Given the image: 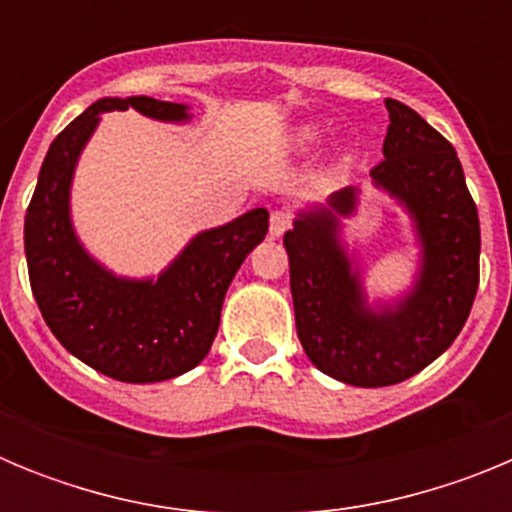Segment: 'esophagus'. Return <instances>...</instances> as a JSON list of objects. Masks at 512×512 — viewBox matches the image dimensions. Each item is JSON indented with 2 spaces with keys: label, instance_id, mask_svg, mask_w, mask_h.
<instances>
[{
  "label": "esophagus",
  "instance_id": "34e87169",
  "mask_svg": "<svg viewBox=\"0 0 512 512\" xmlns=\"http://www.w3.org/2000/svg\"><path fill=\"white\" fill-rule=\"evenodd\" d=\"M289 225H292V215L287 210H274L269 217V235L271 238H282Z\"/></svg>",
  "mask_w": 512,
  "mask_h": 512
}]
</instances>
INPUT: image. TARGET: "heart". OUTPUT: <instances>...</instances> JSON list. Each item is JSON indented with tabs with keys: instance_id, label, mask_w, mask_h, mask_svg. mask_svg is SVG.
I'll return each mask as SVG.
<instances>
[{
	"instance_id": "obj_1",
	"label": "heart",
	"mask_w": 512,
	"mask_h": 512,
	"mask_svg": "<svg viewBox=\"0 0 512 512\" xmlns=\"http://www.w3.org/2000/svg\"><path fill=\"white\" fill-rule=\"evenodd\" d=\"M320 140V130L315 125H300L295 133L289 135V148L295 153H307L310 148L318 146Z\"/></svg>"
}]
</instances>
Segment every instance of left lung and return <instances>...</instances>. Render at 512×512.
<instances>
[{
  "label": "left lung",
  "instance_id": "left-lung-1",
  "mask_svg": "<svg viewBox=\"0 0 512 512\" xmlns=\"http://www.w3.org/2000/svg\"><path fill=\"white\" fill-rule=\"evenodd\" d=\"M384 158L369 171L408 212L418 271L400 297L369 302L343 220L359 187L300 210L284 233L297 336L320 372L354 387H387L418 374L454 343L479 287V217L454 146L408 104L384 99Z\"/></svg>",
  "mask_w": 512,
  "mask_h": 512
}]
</instances>
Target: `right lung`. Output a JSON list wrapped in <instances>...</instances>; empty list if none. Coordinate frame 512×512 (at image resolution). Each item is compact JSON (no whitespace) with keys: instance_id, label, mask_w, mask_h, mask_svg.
<instances>
[{"instance_id":"obj_1","label":"right lung","mask_w":512,"mask_h":512,"mask_svg":"<svg viewBox=\"0 0 512 512\" xmlns=\"http://www.w3.org/2000/svg\"><path fill=\"white\" fill-rule=\"evenodd\" d=\"M125 110L176 125L192 120L187 104L153 97H102L87 107L45 153L25 215V256L35 302L61 346L107 377L148 384L205 359L225 292L264 241L269 212L256 207L202 230L158 277H120L99 264L74 230L71 184L104 112Z\"/></svg>"}]
</instances>
